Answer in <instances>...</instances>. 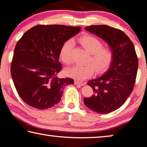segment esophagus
I'll return each instance as SVG.
<instances>
[{
	"label": "esophagus",
	"instance_id": "obj_1",
	"mask_svg": "<svg viewBox=\"0 0 147 147\" xmlns=\"http://www.w3.org/2000/svg\"><path fill=\"white\" fill-rule=\"evenodd\" d=\"M74 84H76V85H80V86H83L85 85L86 83L81 82H79V81L75 80V81H74Z\"/></svg>",
	"mask_w": 147,
	"mask_h": 147
}]
</instances>
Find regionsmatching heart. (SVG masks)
Listing matches in <instances>:
<instances>
[{"label":"heart","instance_id":"heart-1","mask_svg":"<svg viewBox=\"0 0 147 147\" xmlns=\"http://www.w3.org/2000/svg\"><path fill=\"white\" fill-rule=\"evenodd\" d=\"M78 41L91 54L88 63H92L96 73H102L108 67L113 59V51L110 47H102V42L100 39L88 34L80 37ZM73 47L74 42L71 39L65 42L62 45L59 52V58L64 63H71ZM94 68L90 64L77 65L66 69L65 73L69 77L78 80H83L93 75Z\"/></svg>","mask_w":147,"mask_h":147}]
</instances>
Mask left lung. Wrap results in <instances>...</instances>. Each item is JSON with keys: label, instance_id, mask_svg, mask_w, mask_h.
Returning <instances> with one entry per match:
<instances>
[{"label": "left lung", "instance_id": "1", "mask_svg": "<svg viewBox=\"0 0 147 147\" xmlns=\"http://www.w3.org/2000/svg\"><path fill=\"white\" fill-rule=\"evenodd\" d=\"M108 43L113 51V59L105 74L89 80L94 94L84 98L85 105L98 113L116 110L127 100L135 84L138 59L130 38L119 29L107 25L85 28Z\"/></svg>", "mask_w": 147, "mask_h": 147}]
</instances>
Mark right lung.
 Wrapping results in <instances>:
<instances>
[{
  "instance_id": "obj_1",
  "label": "right lung",
  "mask_w": 147,
  "mask_h": 147,
  "mask_svg": "<svg viewBox=\"0 0 147 147\" xmlns=\"http://www.w3.org/2000/svg\"><path fill=\"white\" fill-rule=\"evenodd\" d=\"M80 26L37 25L28 30L16 44L11 75L20 97L30 106L45 109L58 104L63 88L73 84L70 78H58L63 44L80 31Z\"/></svg>"
}]
</instances>
